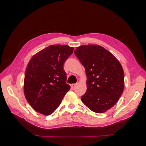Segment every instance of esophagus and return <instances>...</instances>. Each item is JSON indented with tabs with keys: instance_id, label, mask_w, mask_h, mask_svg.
I'll list each match as a JSON object with an SVG mask.
<instances>
[{
	"instance_id": "obj_1",
	"label": "esophagus",
	"mask_w": 146,
	"mask_h": 146,
	"mask_svg": "<svg viewBox=\"0 0 146 146\" xmlns=\"http://www.w3.org/2000/svg\"><path fill=\"white\" fill-rule=\"evenodd\" d=\"M76 85H77V84L73 83V84H71V85H70V87H71V88H74L75 87H76Z\"/></svg>"
}]
</instances>
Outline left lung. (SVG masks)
<instances>
[{"label":"left lung","instance_id":"1","mask_svg":"<svg viewBox=\"0 0 146 146\" xmlns=\"http://www.w3.org/2000/svg\"><path fill=\"white\" fill-rule=\"evenodd\" d=\"M74 54L85 69L87 90L81 100L91 111L103 113L113 107L124 88V73L119 60L103 47H77Z\"/></svg>","mask_w":146,"mask_h":146}]
</instances>
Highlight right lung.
Here are the masks:
<instances>
[{
    "label": "right lung",
    "mask_w": 146,
    "mask_h": 146,
    "mask_svg": "<svg viewBox=\"0 0 146 146\" xmlns=\"http://www.w3.org/2000/svg\"><path fill=\"white\" fill-rule=\"evenodd\" d=\"M67 45H51L35 54L26 68L24 92L35 111L48 116L59 107L70 90L64 63L73 53Z\"/></svg>",
    "instance_id": "obj_1"
}]
</instances>
